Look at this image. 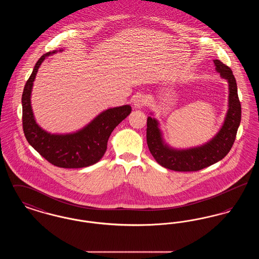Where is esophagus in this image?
<instances>
[{
	"label": "esophagus",
	"instance_id": "obj_1",
	"mask_svg": "<svg viewBox=\"0 0 259 259\" xmlns=\"http://www.w3.org/2000/svg\"><path fill=\"white\" fill-rule=\"evenodd\" d=\"M148 103V99L143 94H138L133 98V106L135 109H142Z\"/></svg>",
	"mask_w": 259,
	"mask_h": 259
}]
</instances>
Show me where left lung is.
<instances>
[{"label": "left lung", "instance_id": "left-lung-1", "mask_svg": "<svg viewBox=\"0 0 259 259\" xmlns=\"http://www.w3.org/2000/svg\"><path fill=\"white\" fill-rule=\"evenodd\" d=\"M215 70L228 82V110L222 128L217 135L204 145L195 148L178 149L165 143L159 122L148 116L147 143L153 158L162 167L178 172H194L222 160L230 151L241 122V104L237 83L231 69L222 61L213 60ZM151 113V112H150ZM152 114V113H151Z\"/></svg>", "mask_w": 259, "mask_h": 259}]
</instances>
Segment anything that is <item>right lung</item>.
<instances>
[{"label":"right lung","instance_id":"obj_1","mask_svg":"<svg viewBox=\"0 0 259 259\" xmlns=\"http://www.w3.org/2000/svg\"><path fill=\"white\" fill-rule=\"evenodd\" d=\"M56 52L57 50L48 52L37 60L25 84L21 100L24 135L28 143L52 165L69 169L88 167L104 156L111 132L130 114L132 109L129 105L108 109L73 133L51 134L44 130L36 122L31 94L39 66L47 57Z\"/></svg>","mask_w":259,"mask_h":259}]
</instances>
